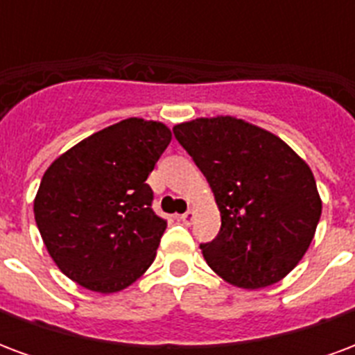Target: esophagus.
<instances>
[{"label": "esophagus", "mask_w": 355, "mask_h": 355, "mask_svg": "<svg viewBox=\"0 0 355 355\" xmlns=\"http://www.w3.org/2000/svg\"><path fill=\"white\" fill-rule=\"evenodd\" d=\"M193 218H196V213H193V211H186L184 215L180 216V220H182L186 226H190V224L193 223Z\"/></svg>", "instance_id": "obj_1"}]
</instances>
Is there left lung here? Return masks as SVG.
Here are the masks:
<instances>
[{
  "mask_svg": "<svg viewBox=\"0 0 355 355\" xmlns=\"http://www.w3.org/2000/svg\"><path fill=\"white\" fill-rule=\"evenodd\" d=\"M207 178L220 232L201 253L224 282L241 289L274 285L304 257L321 216L312 169L274 132L232 116L173 127Z\"/></svg>",
  "mask_w": 355,
  "mask_h": 355,
  "instance_id": "left-lung-1",
  "label": "left lung"
}]
</instances>
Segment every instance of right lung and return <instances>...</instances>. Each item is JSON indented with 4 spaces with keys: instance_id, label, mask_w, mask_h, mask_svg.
I'll list each match as a JSON object with an SVG mask.
<instances>
[{
    "instance_id": "obj_1",
    "label": "right lung",
    "mask_w": 355,
    "mask_h": 355,
    "mask_svg": "<svg viewBox=\"0 0 355 355\" xmlns=\"http://www.w3.org/2000/svg\"><path fill=\"white\" fill-rule=\"evenodd\" d=\"M171 139L162 121L129 117L78 142L45 171L35 224L72 282L110 295L154 262L167 223L152 211L146 178Z\"/></svg>"
}]
</instances>
